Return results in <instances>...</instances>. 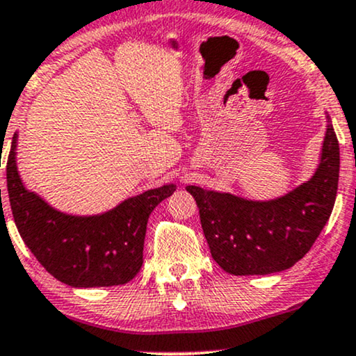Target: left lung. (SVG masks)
Here are the masks:
<instances>
[{
    "label": "left lung",
    "instance_id": "left-lung-1",
    "mask_svg": "<svg viewBox=\"0 0 356 356\" xmlns=\"http://www.w3.org/2000/svg\"><path fill=\"white\" fill-rule=\"evenodd\" d=\"M339 169V141L327 115L316 172L285 195L249 200L188 186L215 262L231 275H268L293 267L312 248L332 213Z\"/></svg>",
    "mask_w": 356,
    "mask_h": 356
}]
</instances>
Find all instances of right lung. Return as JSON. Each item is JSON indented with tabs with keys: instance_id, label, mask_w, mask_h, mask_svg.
Returning a JSON list of instances; mask_svg holds the SVG:
<instances>
[{
	"instance_id": "right-lung-1",
	"label": "right lung",
	"mask_w": 356,
	"mask_h": 356,
	"mask_svg": "<svg viewBox=\"0 0 356 356\" xmlns=\"http://www.w3.org/2000/svg\"><path fill=\"white\" fill-rule=\"evenodd\" d=\"M17 134L8 156V195L19 234L56 280L73 288L129 283L143 265L151 211L175 192L174 184L130 197L99 215H70L27 191L16 163Z\"/></svg>"
}]
</instances>
